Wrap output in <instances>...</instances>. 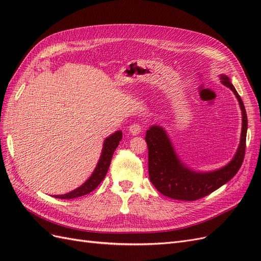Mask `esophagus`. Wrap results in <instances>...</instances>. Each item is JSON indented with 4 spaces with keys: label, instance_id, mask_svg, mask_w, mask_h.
<instances>
[{
    "label": "esophagus",
    "instance_id": "esophagus-1",
    "mask_svg": "<svg viewBox=\"0 0 261 261\" xmlns=\"http://www.w3.org/2000/svg\"><path fill=\"white\" fill-rule=\"evenodd\" d=\"M128 132L132 134V135L136 136V135H138V134H140L141 132H143V127H141L140 124L134 123V124H132V125L129 126Z\"/></svg>",
    "mask_w": 261,
    "mask_h": 261
}]
</instances>
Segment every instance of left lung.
Returning <instances> with one entry per match:
<instances>
[{
	"label": "left lung",
	"mask_w": 261,
	"mask_h": 261,
	"mask_svg": "<svg viewBox=\"0 0 261 261\" xmlns=\"http://www.w3.org/2000/svg\"><path fill=\"white\" fill-rule=\"evenodd\" d=\"M221 83L230 88L238 98L242 111V134L233 159L215 171L198 172L180 161L169 135L161 126L153 125L146 133L148 145L149 178L164 196L173 199L194 201L217 191L239 172L246 148L247 115L240 94L226 75H220Z\"/></svg>",
	"instance_id": "left-lung-1"
}]
</instances>
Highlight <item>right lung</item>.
Instances as JSON below:
<instances>
[{"mask_svg":"<svg viewBox=\"0 0 261 261\" xmlns=\"http://www.w3.org/2000/svg\"><path fill=\"white\" fill-rule=\"evenodd\" d=\"M121 139H122L121 130H116L115 133L112 134V135H110L108 138H106V140L103 141V147H102L100 159L97 163L96 169H94V171L92 172L91 176L87 179L82 186L74 189V191L64 195H54L53 197L60 199H73L94 191L101 181L103 180L107 172L109 170L110 163H111L112 155L115 151V149L117 148L118 144H120Z\"/></svg>","mask_w":261,"mask_h":261,"instance_id":"add662e5","label":"right lung"}]
</instances>
